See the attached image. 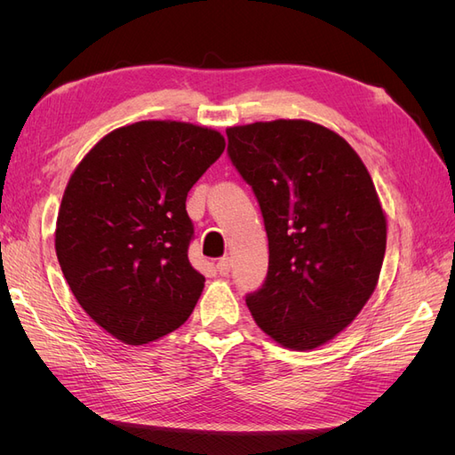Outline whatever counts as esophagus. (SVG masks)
I'll use <instances>...</instances> for the list:
<instances>
[{
    "label": "esophagus",
    "instance_id": "esophagus-1",
    "mask_svg": "<svg viewBox=\"0 0 455 455\" xmlns=\"http://www.w3.org/2000/svg\"><path fill=\"white\" fill-rule=\"evenodd\" d=\"M216 271L222 275V277H226V275L229 273V258H220L216 264Z\"/></svg>",
    "mask_w": 455,
    "mask_h": 455
}]
</instances>
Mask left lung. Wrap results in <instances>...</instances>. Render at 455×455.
I'll list each match as a JSON object with an SVG mask.
<instances>
[{"mask_svg": "<svg viewBox=\"0 0 455 455\" xmlns=\"http://www.w3.org/2000/svg\"><path fill=\"white\" fill-rule=\"evenodd\" d=\"M226 134L269 241L267 277L246 306L283 347L324 346L378 284L387 220L374 182L339 134L311 121H258Z\"/></svg>", "mask_w": 455, "mask_h": 455, "instance_id": "left-lung-1", "label": "left lung"}]
</instances>
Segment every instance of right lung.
<instances>
[{
	"label": "right lung",
	"instance_id": "add662e5",
	"mask_svg": "<svg viewBox=\"0 0 455 455\" xmlns=\"http://www.w3.org/2000/svg\"><path fill=\"white\" fill-rule=\"evenodd\" d=\"M218 131L180 121L116 129L77 164L54 249L79 306L129 346L182 326L204 277L188 259V191L222 156Z\"/></svg>",
	"mask_w": 455,
	"mask_h": 455
}]
</instances>
